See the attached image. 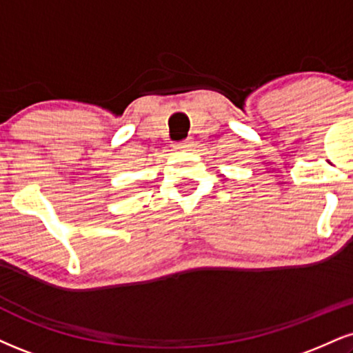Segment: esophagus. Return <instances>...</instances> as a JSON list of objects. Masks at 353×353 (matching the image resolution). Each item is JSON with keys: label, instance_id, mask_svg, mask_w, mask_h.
Returning a JSON list of instances; mask_svg holds the SVG:
<instances>
[{"label": "esophagus", "instance_id": "34e87169", "mask_svg": "<svg viewBox=\"0 0 353 353\" xmlns=\"http://www.w3.org/2000/svg\"><path fill=\"white\" fill-rule=\"evenodd\" d=\"M190 146H192V141H190V139H185V141H181V143H177V144H176V150L188 151Z\"/></svg>", "mask_w": 353, "mask_h": 353}]
</instances>
